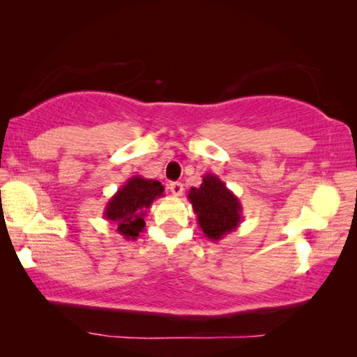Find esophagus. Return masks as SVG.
<instances>
[{"instance_id":"esophagus-1","label":"esophagus","mask_w":357,"mask_h":357,"mask_svg":"<svg viewBox=\"0 0 357 357\" xmlns=\"http://www.w3.org/2000/svg\"><path fill=\"white\" fill-rule=\"evenodd\" d=\"M168 189H170V192L173 193V195L179 197L181 193H183V190H184V185H183V183H170V184H168Z\"/></svg>"}]
</instances>
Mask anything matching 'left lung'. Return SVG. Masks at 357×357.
<instances>
[{
  "mask_svg": "<svg viewBox=\"0 0 357 357\" xmlns=\"http://www.w3.org/2000/svg\"><path fill=\"white\" fill-rule=\"evenodd\" d=\"M187 198L197 214L198 225L209 241H220L243 222V206L238 197L213 173L204 174L202 185L192 187Z\"/></svg>",
  "mask_w": 357,
  "mask_h": 357,
  "instance_id": "obj_1",
  "label": "left lung"
}]
</instances>
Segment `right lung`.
I'll return each mask as SVG.
<instances>
[{"label": "right lung", "mask_w": 357, "mask_h": 357, "mask_svg": "<svg viewBox=\"0 0 357 357\" xmlns=\"http://www.w3.org/2000/svg\"><path fill=\"white\" fill-rule=\"evenodd\" d=\"M159 181L132 176L107 203L104 217L116 223V231L124 239H137L143 231L144 215L155 198L164 197Z\"/></svg>", "instance_id": "right-lung-1"}]
</instances>
